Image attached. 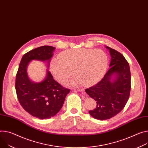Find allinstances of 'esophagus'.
<instances>
[{"label": "esophagus", "mask_w": 148, "mask_h": 148, "mask_svg": "<svg viewBox=\"0 0 148 148\" xmlns=\"http://www.w3.org/2000/svg\"><path fill=\"white\" fill-rule=\"evenodd\" d=\"M77 90L78 91H80V92H84V88H77Z\"/></svg>", "instance_id": "34e87169"}]
</instances>
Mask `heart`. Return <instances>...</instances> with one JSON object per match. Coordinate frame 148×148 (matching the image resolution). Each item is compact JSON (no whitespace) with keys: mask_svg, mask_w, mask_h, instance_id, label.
<instances>
[{"mask_svg":"<svg viewBox=\"0 0 148 148\" xmlns=\"http://www.w3.org/2000/svg\"><path fill=\"white\" fill-rule=\"evenodd\" d=\"M107 64V55L101 49H73L62 52L59 59L52 60L50 70L60 83L66 82L74 71L77 76L71 81L72 86L91 85L103 78Z\"/></svg>","mask_w":148,"mask_h":148,"instance_id":"heart-1","label":"heart"}]
</instances>
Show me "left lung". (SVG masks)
<instances>
[{"label":"left lung","instance_id":"left-lung-1","mask_svg":"<svg viewBox=\"0 0 148 148\" xmlns=\"http://www.w3.org/2000/svg\"><path fill=\"white\" fill-rule=\"evenodd\" d=\"M106 48L111 56L110 68L100 82L85 90L97 103L96 108L90 110L89 114L100 120L109 119L123 110L131 88L130 70L127 60L116 50L109 47Z\"/></svg>","mask_w":148,"mask_h":148}]
</instances>
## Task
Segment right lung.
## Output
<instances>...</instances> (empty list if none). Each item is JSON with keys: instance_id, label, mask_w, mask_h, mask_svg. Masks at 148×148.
<instances>
[{"instance_id": "obj_1", "label": "right lung", "mask_w": 148, "mask_h": 148, "mask_svg": "<svg viewBox=\"0 0 148 148\" xmlns=\"http://www.w3.org/2000/svg\"><path fill=\"white\" fill-rule=\"evenodd\" d=\"M55 49V47L45 45L25 53L16 76L15 89L21 105L31 115L40 119L55 116L62 108L70 90L57 82L48 70L44 81L34 83L29 78L26 69L29 62L34 60L47 61L49 66Z\"/></svg>"}]
</instances>
